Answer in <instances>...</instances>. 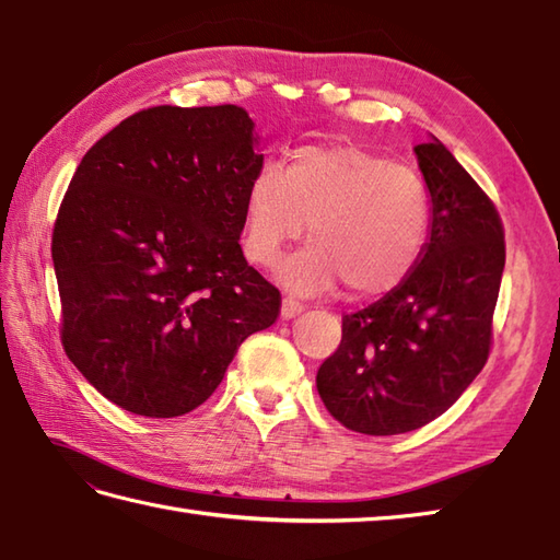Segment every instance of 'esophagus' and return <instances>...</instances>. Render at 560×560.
<instances>
[{"mask_svg": "<svg viewBox=\"0 0 560 560\" xmlns=\"http://www.w3.org/2000/svg\"><path fill=\"white\" fill-rule=\"evenodd\" d=\"M303 311H305V305L299 303L295 299H283V301H281V317H283V319H291V317H295V315H301Z\"/></svg>", "mask_w": 560, "mask_h": 560, "instance_id": "1", "label": "esophagus"}]
</instances>
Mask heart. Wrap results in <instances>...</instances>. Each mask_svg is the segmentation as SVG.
Returning a JSON list of instances; mask_svg holds the SVG:
<instances>
[{"label":"heart","mask_w":560,"mask_h":560,"mask_svg":"<svg viewBox=\"0 0 560 560\" xmlns=\"http://www.w3.org/2000/svg\"><path fill=\"white\" fill-rule=\"evenodd\" d=\"M243 253L269 267L305 231L311 245L283 259L277 279L295 293L347 283L355 299L389 293L419 265L431 199L413 171L361 147H303L267 163L245 192Z\"/></svg>","instance_id":"obj_1"}]
</instances>
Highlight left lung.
Listing matches in <instances>:
<instances>
[{
	"label": "left lung",
	"mask_w": 560,
	"mask_h": 560,
	"mask_svg": "<svg viewBox=\"0 0 560 560\" xmlns=\"http://www.w3.org/2000/svg\"><path fill=\"white\" fill-rule=\"evenodd\" d=\"M431 195L419 265L377 303L341 319L317 371L339 423L365 435L409 433L445 413L489 359L505 267L501 217L443 141L413 149Z\"/></svg>",
	"instance_id": "obj_1"
}]
</instances>
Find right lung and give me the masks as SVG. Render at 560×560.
Segmentation results:
<instances>
[{
	"mask_svg": "<svg viewBox=\"0 0 560 560\" xmlns=\"http://www.w3.org/2000/svg\"><path fill=\"white\" fill-rule=\"evenodd\" d=\"M265 163L237 105H159L93 144L52 231L62 343L125 411L173 419L205 404L281 295L241 247Z\"/></svg>",
	"mask_w": 560,
	"mask_h": 560,
	"instance_id": "1",
	"label": "right lung"
}]
</instances>
